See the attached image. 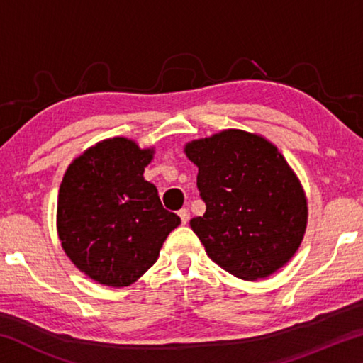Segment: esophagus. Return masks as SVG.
<instances>
[{
	"instance_id": "obj_1",
	"label": "esophagus",
	"mask_w": 363,
	"mask_h": 363,
	"mask_svg": "<svg viewBox=\"0 0 363 363\" xmlns=\"http://www.w3.org/2000/svg\"><path fill=\"white\" fill-rule=\"evenodd\" d=\"M179 214V218H181V223L182 224H187L189 223V219H190V213H189V210L187 208H182V210L177 213Z\"/></svg>"
}]
</instances>
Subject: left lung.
Wrapping results in <instances>:
<instances>
[{
	"instance_id": "1",
	"label": "left lung",
	"mask_w": 363,
	"mask_h": 363,
	"mask_svg": "<svg viewBox=\"0 0 363 363\" xmlns=\"http://www.w3.org/2000/svg\"><path fill=\"white\" fill-rule=\"evenodd\" d=\"M206 203L190 219L206 255L243 280L266 279L291 259L307 227V199L285 157L261 134L224 130L184 147Z\"/></svg>"
}]
</instances>
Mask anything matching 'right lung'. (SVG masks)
Masks as SVG:
<instances>
[{
	"label": "right lung",
	"mask_w": 363,
	"mask_h": 363,
	"mask_svg": "<svg viewBox=\"0 0 363 363\" xmlns=\"http://www.w3.org/2000/svg\"><path fill=\"white\" fill-rule=\"evenodd\" d=\"M153 147L128 138L104 139L67 168L57 196L60 245L89 279L123 288L157 262L179 216L162 206L157 187L144 179Z\"/></svg>",
	"instance_id": "1"
}]
</instances>
